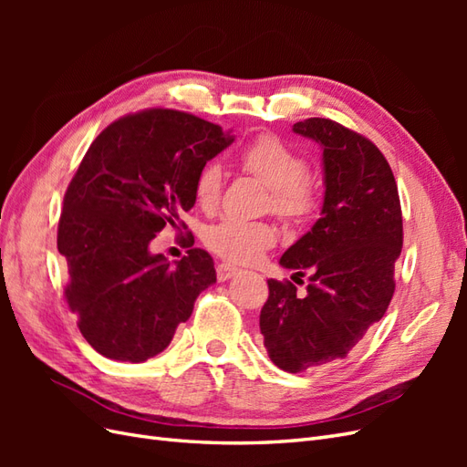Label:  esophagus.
Returning <instances> with one entry per match:
<instances>
[{
	"mask_svg": "<svg viewBox=\"0 0 467 467\" xmlns=\"http://www.w3.org/2000/svg\"><path fill=\"white\" fill-rule=\"evenodd\" d=\"M237 271H239L237 266L228 265V263H222V265H218V266H216V275H218V280H220V282L232 278L234 275H237Z\"/></svg>",
	"mask_w": 467,
	"mask_h": 467,
	"instance_id": "obj_1",
	"label": "esophagus"
}]
</instances>
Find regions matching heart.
<instances>
[{"label": "heart", "instance_id": "1", "mask_svg": "<svg viewBox=\"0 0 467 467\" xmlns=\"http://www.w3.org/2000/svg\"><path fill=\"white\" fill-rule=\"evenodd\" d=\"M244 171L263 181L271 189V208L288 223H302L317 206L314 181L306 175V161L271 134L257 136L237 155ZM223 173L216 163L206 165L196 177L194 199L201 208L212 210L222 194ZM276 232L271 223L245 218H223L204 232V244L216 255L232 263H249L271 247Z\"/></svg>", "mask_w": 467, "mask_h": 467}]
</instances>
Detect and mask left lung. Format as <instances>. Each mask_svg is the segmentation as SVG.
I'll use <instances>...</instances> for the list:
<instances>
[{"mask_svg":"<svg viewBox=\"0 0 467 467\" xmlns=\"http://www.w3.org/2000/svg\"><path fill=\"white\" fill-rule=\"evenodd\" d=\"M292 130L323 150V208L280 257L294 278L309 276L306 294L290 280H268L259 327L271 360L296 374L345 358L384 317L403 220L391 167L368 138L329 119L296 122Z\"/></svg>","mask_w":467,"mask_h":467,"instance_id":"left-lung-1","label":"left lung"}]
</instances>
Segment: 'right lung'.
Here are the masks:
<instances>
[{
    "mask_svg": "<svg viewBox=\"0 0 467 467\" xmlns=\"http://www.w3.org/2000/svg\"><path fill=\"white\" fill-rule=\"evenodd\" d=\"M232 142L189 112L148 109L109 124L83 155L64 196L58 251L66 302L99 355L122 362L160 355L196 296L216 282L204 249H189L171 266L150 244L194 206L196 177Z\"/></svg>",
    "mask_w": 467,
    "mask_h": 467,
    "instance_id": "add662e5",
    "label": "right lung"
}]
</instances>
